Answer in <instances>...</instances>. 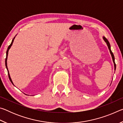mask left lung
Here are the masks:
<instances>
[{
    "label": "left lung",
    "instance_id": "1",
    "mask_svg": "<svg viewBox=\"0 0 123 123\" xmlns=\"http://www.w3.org/2000/svg\"><path fill=\"white\" fill-rule=\"evenodd\" d=\"M103 39L105 41V42L106 43V44L108 46V48H109V49L110 50V53L111 54V56H112V60H113V63H114V70H116V64L115 63V62H114V55L113 53H112L111 50V46H110V44L109 43V41L107 40V39L105 38V37H103Z\"/></svg>",
    "mask_w": 123,
    "mask_h": 123
}]
</instances>
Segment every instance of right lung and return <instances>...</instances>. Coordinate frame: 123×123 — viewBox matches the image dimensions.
I'll return each instance as SVG.
<instances>
[{
  "label": "right lung",
  "instance_id": "1",
  "mask_svg": "<svg viewBox=\"0 0 123 123\" xmlns=\"http://www.w3.org/2000/svg\"><path fill=\"white\" fill-rule=\"evenodd\" d=\"M14 38H15V37H14L13 39H12L11 43V44H10V45H9V46L8 47V48H7V51H6V59H5V66H6V69H7V70L8 75H9V79H10V81L11 82V83H12V84H13V82H12V80H11V78H10V74H9V70H8V68H7V55H8V52H9V50L10 49V48H11V45H12V43H13V41H14Z\"/></svg>",
  "mask_w": 123,
  "mask_h": 123
}]
</instances>
